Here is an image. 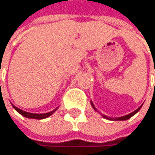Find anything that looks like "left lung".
Listing matches in <instances>:
<instances>
[{
    "label": "left lung",
    "mask_w": 155,
    "mask_h": 155,
    "mask_svg": "<svg viewBox=\"0 0 155 155\" xmlns=\"http://www.w3.org/2000/svg\"><path fill=\"white\" fill-rule=\"evenodd\" d=\"M91 104H92V106H93V108L96 111V109L94 108V104L91 102ZM141 107H142V105L138 108V109H136L134 112H133V113H131V114H127V115H125V116H122V117H115V118H112V117H108V116H105V115H103V117L104 118H105V119H108V120H113V121H125V120H128V119H130L132 116H134L136 113H138L139 112V110L141 109Z\"/></svg>",
    "instance_id": "obj_1"
}]
</instances>
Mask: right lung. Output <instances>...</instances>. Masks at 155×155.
<instances>
[{
    "label": "right lung",
    "mask_w": 155,
    "mask_h": 155,
    "mask_svg": "<svg viewBox=\"0 0 155 155\" xmlns=\"http://www.w3.org/2000/svg\"><path fill=\"white\" fill-rule=\"evenodd\" d=\"M12 107L20 114H21L22 116H24V117H26V118H30V119H38V120H41V119H45V118H47V117H49V116H51L57 109H58V107L55 109V110H53V111H51V112H50V113H46V114H31V113H27V112H24V111H22V110H21V109H19L18 107H16V106H14L13 104H12Z\"/></svg>",
    "instance_id": "1"
}]
</instances>
